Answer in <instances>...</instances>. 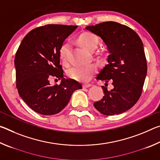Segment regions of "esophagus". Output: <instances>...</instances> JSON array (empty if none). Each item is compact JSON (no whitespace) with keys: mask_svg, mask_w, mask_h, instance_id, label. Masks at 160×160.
<instances>
[{"mask_svg":"<svg viewBox=\"0 0 160 160\" xmlns=\"http://www.w3.org/2000/svg\"><path fill=\"white\" fill-rule=\"evenodd\" d=\"M92 85L91 84H83V88H88L91 87Z\"/></svg>","mask_w":160,"mask_h":160,"instance_id":"esophagus-1","label":"esophagus"}]
</instances>
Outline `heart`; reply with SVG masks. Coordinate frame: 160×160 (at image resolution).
Wrapping results in <instances>:
<instances>
[{
	"label": "heart",
	"mask_w": 160,
	"mask_h": 160,
	"mask_svg": "<svg viewBox=\"0 0 160 160\" xmlns=\"http://www.w3.org/2000/svg\"><path fill=\"white\" fill-rule=\"evenodd\" d=\"M75 42L85 51L92 53L98 47L99 39L98 37L92 32H84L77 37ZM69 53L70 48L68 45L63 44L59 48V58L64 66H66L68 63ZM96 66L94 65L85 67H76L69 70L68 75L75 80L87 82L96 72Z\"/></svg>",
	"instance_id": "1"
}]
</instances>
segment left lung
Listing matches in <instances>:
<instances>
[{"mask_svg":"<svg viewBox=\"0 0 160 160\" xmlns=\"http://www.w3.org/2000/svg\"><path fill=\"white\" fill-rule=\"evenodd\" d=\"M87 30L96 34L107 46V64L97 80H109L114 88L108 91L102 86L104 96L94 106L102 114L112 116L126 112L135 105L142 93L147 75V61L142 40L128 27L116 22H105L88 26Z\"/></svg>","mask_w":160,"mask_h":160,"instance_id":"obj_1","label":"left lung"}]
</instances>
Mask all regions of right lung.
<instances>
[{
  "instance_id": "right-lung-1",
  "label": "right lung",
  "mask_w": 160,
  "mask_h": 160,
  "mask_svg": "<svg viewBox=\"0 0 160 160\" xmlns=\"http://www.w3.org/2000/svg\"><path fill=\"white\" fill-rule=\"evenodd\" d=\"M78 26L47 25L32 29L24 37L15 58L19 94L32 110L42 115L56 114L66 107L72 94L82 89L73 79L64 78L59 48ZM61 79L59 86L49 80Z\"/></svg>"
}]
</instances>
